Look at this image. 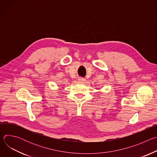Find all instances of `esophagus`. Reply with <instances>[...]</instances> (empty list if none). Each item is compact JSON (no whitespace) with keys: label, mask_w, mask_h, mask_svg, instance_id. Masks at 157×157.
I'll return each instance as SVG.
<instances>
[{"label":"esophagus","mask_w":157,"mask_h":157,"mask_svg":"<svg viewBox=\"0 0 157 157\" xmlns=\"http://www.w3.org/2000/svg\"><path fill=\"white\" fill-rule=\"evenodd\" d=\"M78 81H79V82H81V83H84V82H86V79H85L84 78H79V79H78Z\"/></svg>","instance_id":"esophagus-1"}]
</instances>
